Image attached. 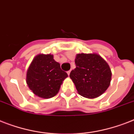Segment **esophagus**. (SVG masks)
<instances>
[{
    "label": "esophagus",
    "instance_id": "1",
    "mask_svg": "<svg viewBox=\"0 0 134 134\" xmlns=\"http://www.w3.org/2000/svg\"><path fill=\"white\" fill-rule=\"evenodd\" d=\"M70 72H71V70H69L67 71V74H68V76H69V74H70Z\"/></svg>",
    "mask_w": 134,
    "mask_h": 134
}]
</instances>
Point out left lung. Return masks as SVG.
<instances>
[{"mask_svg":"<svg viewBox=\"0 0 134 134\" xmlns=\"http://www.w3.org/2000/svg\"><path fill=\"white\" fill-rule=\"evenodd\" d=\"M75 63L76 68L71 71L69 77L80 96L95 98L107 90L111 80V71L100 55L78 54Z\"/></svg>","mask_w":134,"mask_h":134,"instance_id":"8db88e82","label":"left lung"}]
</instances>
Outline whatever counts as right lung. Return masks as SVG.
Masks as SVG:
<instances>
[{
	"mask_svg": "<svg viewBox=\"0 0 134 134\" xmlns=\"http://www.w3.org/2000/svg\"><path fill=\"white\" fill-rule=\"evenodd\" d=\"M68 76L55 61L52 54H41L34 57L27 71L26 82L35 95L50 98L58 93L63 81Z\"/></svg>",
	"mask_w": 134,
	"mask_h": 134,
	"instance_id": "obj_1",
	"label": "right lung"
}]
</instances>
